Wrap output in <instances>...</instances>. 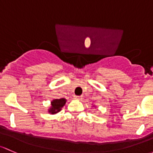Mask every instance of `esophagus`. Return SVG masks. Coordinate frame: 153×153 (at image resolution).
Returning <instances> with one entry per match:
<instances>
[{"mask_svg": "<svg viewBox=\"0 0 153 153\" xmlns=\"http://www.w3.org/2000/svg\"><path fill=\"white\" fill-rule=\"evenodd\" d=\"M75 99L78 100H81L82 99V97H81V96H75Z\"/></svg>", "mask_w": 153, "mask_h": 153, "instance_id": "1", "label": "esophagus"}]
</instances>
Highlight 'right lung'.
Returning a JSON list of instances; mask_svg holds the SVG:
<instances>
[{"label":"right lung","mask_w":153,"mask_h":153,"mask_svg":"<svg viewBox=\"0 0 153 153\" xmlns=\"http://www.w3.org/2000/svg\"><path fill=\"white\" fill-rule=\"evenodd\" d=\"M67 100L64 98L62 99H55L51 102V106L50 109H48V112L51 114H55L62 110V108L65 105Z\"/></svg>","instance_id":"right-lung-1"}]
</instances>
